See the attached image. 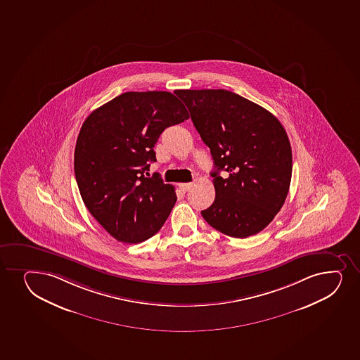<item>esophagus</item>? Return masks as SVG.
<instances>
[{"label":"esophagus","instance_id":"esophagus-1","mask_svg":"<svg viewBox=\"0 0 360 360\" xmlns=\"http://www.w3.org/2000/svg\"><path fill=\"white\" fill-rule=\"evenodd\" d=\"M191 186H193V183H179V188L184 191H188Z\"/></svg>","mask_w":360,"mask_h":360}]
</instances>
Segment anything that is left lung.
Returning a JSON list of instances; mask_svg holds the SVG:
<instances>
[{
    "instance_id": "1",
    "label": "left lung",
    "mask_w": 360,
    "mask_h": 360,
    "mask_svg": "<svg viewBox=\"0 0 360 360\" xmlns=\"http://www.w3.org/2000/svg\"><path fill=\"white\" fill-rule=\"evenodd\" d=\"M214 160V202L202 210L215 230L235 238L259 233L285 203L291 143L273 113L226 89H177ZM226 170L221 178L218 172Z\"/></svg>"
}]
</instances>
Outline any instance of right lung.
<instances>
[{"label": "right lung", "mask_w": 360, "mask_h": 360, "mask_svg": "<svg viewBox=\"0 0 360 360\" xmlns=\"http://www.w3.org/2000/svg\"><path fill=\"white\" fill-rule=\"evenodd\" d=\"M189 118L186 106L164 91L125 92L86 118L74 152L82 201L120 242L136 244L162 229L177 196L153 174V147L164 130Z\"/></svg>", "instance_id": "1"}]
</instances>
